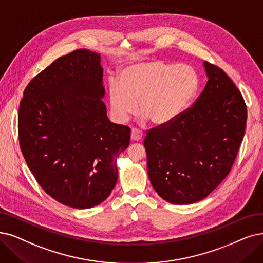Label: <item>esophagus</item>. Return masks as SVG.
I'll return each mask as SVG.
<instances>
[{
  "label": "esophagus",
  "instance_id": "esophagus-1",
  "mask_svg": "<svg viewBox=\"0 0 263 263\" xmlns=\"http://www.w3.org/2000/svg\"><path fill=\"white\" fill-rule=\"evenodd\" d=\"M130 139L132 141H139L142 139V133L138 129L133 128L132 134H130Z\"/></svg>",
  "mask_w": 263,
  "mask_h": 263
}]
</instances>
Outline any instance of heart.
<instances>
[{"mask_svg": "<svg viewBox=\"0 0 263 263\" xmlns=\"http://www.w3.org/2000/svg\"><path fill=\"white\" fill-rule=\"evenodd\" d=\"M198 76L189 65L160 59L141 61L122 70L120 82H109L114 117L123 122L137 110L155 125L171 123L185 111L198 89Z\"/></svg>", "mask_w": 263, "mask_h": 263, "instance_id": "obj_1", "label": "heart"}]
</instances>
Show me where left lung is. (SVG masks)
<instances>
[{"label":"left lung","mask_w":263,"mask_h":263,"mask_svg":"<svg viewBox=\"0 0 263 263\" xmlns=\"http://www.w3.org/2000/svg\"><path fill=\"white\" fill-rule=\"evenodd\" d=\"M208 81L193 106L146 132L144 148L154 190L165 201L192 204L229 175L243 141L247 108L227 73L204 62Z\"/></svg>","instance_id":"left-lung-1"}]
</instances>
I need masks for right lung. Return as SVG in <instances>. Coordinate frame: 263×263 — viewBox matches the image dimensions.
<instances>
[{
  "label": "right lung",
  "instance_id": "obj_1",
  "mask_svg": "<svg viewBox=\"0 0 263 263\" xmlns=\"http://www.w3.org/2000/svg\"><path fill=\"white\" fill-rule=\"evenodd\" d=\"M100 59L88 49L59 57L29 82L18 112L20 149L35 180L79 209L110 195L130 139L129 127L107 117Z\"/></svg>",
  "mask_w": 263,
  "mask_h": 263
}]
</instances>
